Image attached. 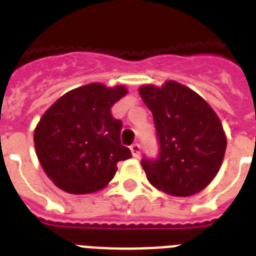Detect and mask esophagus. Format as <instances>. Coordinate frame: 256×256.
Segmentation results:
<instances>
[{
    "label": "esophagus",
    "instance_id": "34e87169",
    "mask_svg": "<svg viewBox=\"0 0 256 256\" xmlns=\"http://www.w3.org/2000/svg\"><path fill=\"white\" fill-rule=\"evenodd\" d=\"M130 150H132V154L134 158H140V144H134L130 146Z\"/></svg>",
    "mask_w": 256,
    "mask_h": 256
}]
</instances>
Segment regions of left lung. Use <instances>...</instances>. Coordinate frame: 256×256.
<instances>
[{
    "instance_id": "obj_1",
    "label": "left lung",
    "mask_w": 256,
    "mask_h": 256,
    "mask_svg": "<svg viewBox=\"0 0 256 256\" xmlns=\"http://www.w3.org/2000/svg\"><path fill=\"white\" fill-rule=\"evenodd\" d=\"M142 100L152 112L160 142L156 160H142L148 182L174 196L202 191L218 174L227 140L218 116L202 96L175 81L144 85Z\"/></svg>"
}]
</instances>
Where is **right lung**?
Instances as JSON below:
<instances>
[{
	"label": "right lung",
	"instance_id": "right-lung-1",
	"mask_svg": "<svg viewBox=\"0 0 256 256\" xmlns=\"http://www.w3.org/2000/svg\"><path fill=\"white\" fill-rule=\"evenodd\" d=\"M124 86L88 84L66 92L42 116L34 146L42 168L61 190L90 194L102 190L116 164L132 156L120 144L122 122L112 104L126 96Z\"/></svg>",
	"mask_w": 256,
	"mask_h": 256
}]
</instances>
